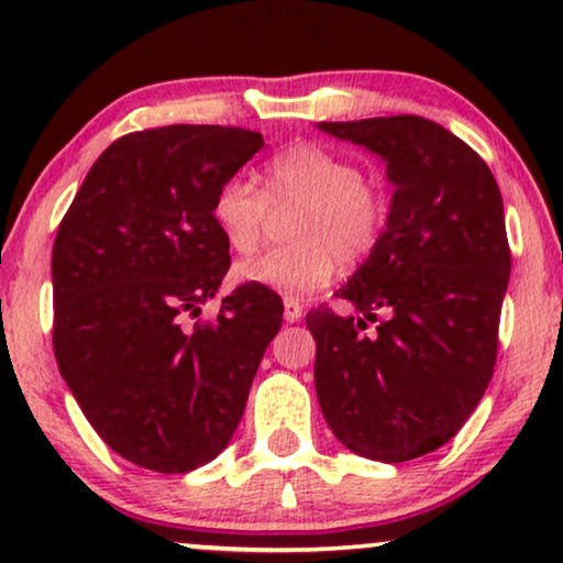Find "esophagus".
Masks as SVG:
<instances>
[{"label":"esophagus","instance_id":"1","mask_svg":"<svg viewBox=\"0 0 563 563\" xmlns=\"http://www.w3.org/2000/svg\"><path fill=\"white\" fill-rule=\"evenodd\" d=\"M283 318H286V322H299L303 318V307L299 303V299L283 301Z\"/></svg>","mask_w":563,"mask_h":563}]
</instances>
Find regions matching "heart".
<instances>
[{
    "instance_id": "b5f03b06",
    "label": "heart",
    "mask_w": 563,
    "mask_h": 563,
    "mask_svg": "<svg viewBox=\"0 0 563 563\" xmlns=\"http://www.w3.org/2000/svg\"><path fill=\"white\" fill-rule=\"evenodd\" d=\"M262 190L232 174L211 198V219L224 243L251 254L262 241L269 206L294 209L288 238L294 243L245 260L235 277L277 294H312L331 283L335 262L354 264L376 249L389 219L384 187L363 177L352 158L318 142H299L277 153L262 169Z\"/></svg>"
}]
</instances>
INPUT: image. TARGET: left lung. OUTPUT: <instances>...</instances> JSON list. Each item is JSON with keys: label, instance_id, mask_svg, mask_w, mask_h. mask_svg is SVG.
<instances>
[{"label": "left lung", "instance_id": "1", "mask_svg": "<svg viewBox=\"0 0 563 563\" xmlns=\"http://www.w3.org/2000/svg\"><path fill=\"white\" fill-rule=\"evenodd\" d=\"M318 126L384 158L394 196L378 245L335 294L360 318L307 314L314 389L344 448L405 463L450 442L493 378L510 277L500 187L479 153L421 115Z\"/></svg>", "mask_w": 563, "mask_h": 563}]
</instances>
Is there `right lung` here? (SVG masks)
<instances>
[{
	"label": "right lung",
	"instance_id": "add662e5",
	"mask_svg": "<svg viewBox=\"0 0 563 563\" xmlns=\"http://www.w3.org/2000/svg\"><path fill=\"white\" fill-rule=\"evenodd\" d=\"M260 132L174 124L124 134L95 161L53 245V346L102 442L134 466L185 474L228 448L283 303L235 288L192 322L230 269L211 198Z\"/></svg>",
	"mask_w": 563,
	"mask_h": 563
}]
</instances>
